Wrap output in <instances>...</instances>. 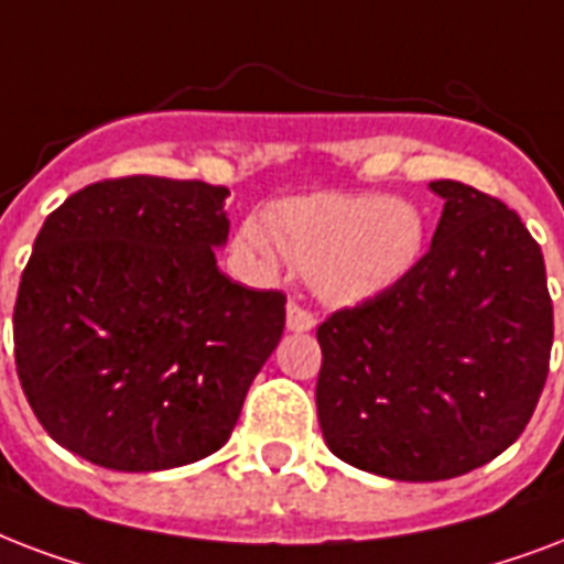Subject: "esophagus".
<instances>
[{"instance_id": "obj_1", "label": "esophagus", "mask_w": 564, "mask_h": 564, "mask_svg": "<svg viewBox=\"0 0 564 564\" xmlns=\"http://www.w3.org/2000/svg\"><path fill=\"white\" fill-rule=\"evenodd\" d=\"M314 323H317L314 312H308V308L296 303V300H291V303H288V329L308 332V329H314Z\"/></svg>"}]
</instances>
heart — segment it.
I'll return each instance as SVG.
<instances>
[{
    "instance_id": "b5f03b06",
    "label": "heart",
    "mask_w": 564,
    "mask_h": 564,
    "mask_svg": "<svg viewBox=\"0 0 564 564\" xmlns=\"http://www.w3.org/2000/svg\"><path fill=\"white\" fill-rule=\"evenodd\" d=\"M268 226L247 220L241 250L273 264L276 247L326 303H359L397 285L423 252L421 208L403 196L308 194L270 208Z\"/></svg>"
}]
</instances>
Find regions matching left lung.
<instances>
[{
  "label": "left lung",
  "mask_w": 564,
  "mask_h": 564,
  "mask_svg": "<svg viewBox=\"0 0 564 564\" xmlns=\"http://www.w3.org/2000/svg\"><path fill=\"white\" fill-rule=\"evenodd\" d=\"M430 252L397 285L332 312L317 417L352 468L403 482L462 477L530 423L553 347L544 256L521 217L462 182Z\"/></svg>",
  "instance_id": "obj_1"
}]
</instances>
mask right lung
Wrapping results in <instances>:
<instances>
[{
	"instance_id": "right-lung-1",
	"label": "right lung",
	"mask_w": 564,
	"mask_h": 564,
	"mask_svg": "<svg viewBox=\"0 0 564 564\" xmlns=\"http://www.w3.org/2000/svg\"><path fill=\"white\" fill-rule=\"evenodd\" d=\"M226 196L196 178H102L46 217L17 291L14 359L61 447L150 474L229 441L285 294L217 270Z\"/></svg>"
}]
</instances>
